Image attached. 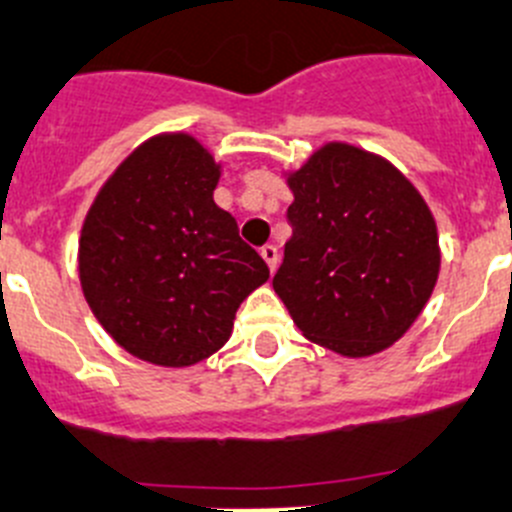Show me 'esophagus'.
Segmentation results:
<instances>
[{"label":"esophagus","mask_w":512,"mask_h":512,"mask_svg":"<svg viewBox=\"0 0 512 512\" xmlns=\"http://www.w3.org/2000/svg\"><path fill=\"white\" fill-rule=\"evenodd\" d=\"M261 259L269 264V269L274 271L276 266H279V248L274 246V243H266V246H261Z\"/></svg>","instance_id":"obj_1"}]
</instances>
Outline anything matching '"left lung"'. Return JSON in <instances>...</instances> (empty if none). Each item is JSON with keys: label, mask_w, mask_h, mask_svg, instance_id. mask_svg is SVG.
<instances>
[{"label": "left lung", "mask_w": 512, "mask_h": 512, "mask_svg": "<svg viewBox=\"0 0 512 512\" xmlns=\"http://www.w3.org/2000/svg\"><path fill=\"white\" fill-rule=\"evenodd\" d=\"M292 238L274 292L304 337L348 358L414 325L439 276L437 223L386 159L327 144L289 177Z\"/></svg>", "instance_id": "1"}]
</instances>
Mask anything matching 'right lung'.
Wrapping results in <instances>:
<instances>
[{"mask_svg":"<svg viewBox=\"0 0 512 512\" xmlns=\"http://www.w3.org/2000/svg\"><path fill=\"white\" fill-rule=\"evenodd\" d=\"M220 170L187 134L131 152L101 187L81 233L83 294L126 353L182 368L231 335L269 266L215 205Z\"/></svg>","mask_w":512,"mask_h":512,"instance_id":"1","label":"right lung"}]
</instances>
